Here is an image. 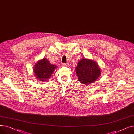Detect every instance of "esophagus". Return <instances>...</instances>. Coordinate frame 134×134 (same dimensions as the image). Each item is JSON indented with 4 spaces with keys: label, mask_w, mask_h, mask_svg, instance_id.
<instances>
[{
    "label": "esophagus",
    "mask_w": 134,
    "mask_h": 134,
    "mask_svg": "<svg viewBox=\"0 0 134 134\" xmlns=\"http://www.w3.org/2000/svg\"><path fill=\"white\" fill-rule=\"evenodd\" d=\"M62 67H68L69 66V64L68 63H63L62 64Z\"/></svg>",
    "instance_id": "esophagus-1"
}]
</instances>
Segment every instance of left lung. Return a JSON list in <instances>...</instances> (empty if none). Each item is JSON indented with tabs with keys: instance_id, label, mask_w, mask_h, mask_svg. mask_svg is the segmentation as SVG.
Instances as JSON below:
<instances>
[{
	"instance_id": "8db88e82",
	"label": "left lung",
	"mask_w": 134,
	"mask_h": 134,
	"mask_svg": "<svg viewBox=\"0 0 134 134\" xmlns=\"http://www.w3.org/2000/svg\"><path fill=\"white\" fill-rule=\"evenodd\" d=\"M75 70L79 81L85 85L94 82L100 75V69L97 63L86 59H82L78 62Z\"/></svg>"
}]
</instances>
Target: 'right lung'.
Masks as SVG:
<instances>
[{
    "label": "right lung",
    "instance_id": "add662e5",
    "mask_svg": "<svg viewBox=\"0 0 134 134\" xmlns=\"http://www.w3.org/2000/svg\"><path fill=\"white\" fill-rule=\"evenodd\" d=\"M56 68L55 65L51 64L48 60L43 59L36 63L34 68V72L38 80L47 81L51 78Z\"/></svg>",
    "mask_w": 134,
    "mask_h": 134
}]
</instances>
